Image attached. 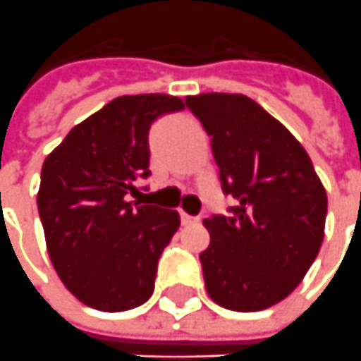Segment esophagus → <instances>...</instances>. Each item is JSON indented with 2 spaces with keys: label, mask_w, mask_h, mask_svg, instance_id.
Wrapping results in <instances>:
<instances>
[{
  "label": "esophagus",
  "mask_w": 361,
  "mask_h": 361,
  "mask_svg": "<svg viewBox=\"0 0 361 361\" xmlns=\"http://www.w3.org/2000/svg\"><path fill=\"white\" fill-rule=\"evenodd\" d=\"M180 222L185 224V226H188V224L200 222V218H198V216H190V214L186 212H180Z\"/></svg>",
  "instance_id": "esophagus-1"
}]
</instances>
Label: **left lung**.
Returning a JSON list of instances; mask_svg holds the SVG:
<instances>
[{
    "label": "left lung",
    "instance_id": "1",
    "mask_svg": "<svg viewBox=\"0 0 361 361\" xmlns=\"http://www.w3.org/2000/svg\"><path fill=\"white\" fill-rule=\"evenodd\" d=\"M186 108L210 135L230 216L206 218L200 253L210 299L255 312L289 297L324 240L328 198L309 153L289 129L243 94H198Z\"/></svg>",
    "mask_w": 361,
    "mask_h": 361
}]
</instances>
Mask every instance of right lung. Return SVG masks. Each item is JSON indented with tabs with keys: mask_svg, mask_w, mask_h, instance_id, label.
<instances>
[{
	"mask_svg": "<svg viewBox=\"0 0 361 361\" xmlns=\"http://www.w3.org/2000/svg\"><path fill=\"white\" fill-rule=\"evenodd\" d=\"M178 109L185 102L166 94L119 96L44 159L37 206L47 252L64 287L92 309L121 312L153 295L157 263L180 218L129 195L151 175L153 121Z\"/></svg>",
	"mask_w": 361,
	"mask_h": 361,
	"instance_id": "add662e5",
	"label": "right lung"
}]
</instances>
